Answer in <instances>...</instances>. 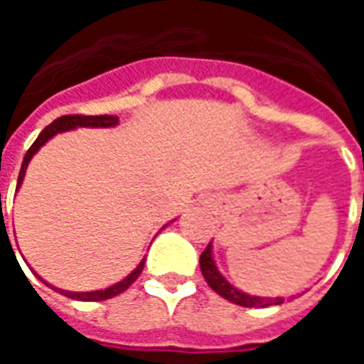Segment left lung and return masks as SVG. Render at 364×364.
Listing matches in <instances>:
<instances>
[{"instance_id":"left-lung-1","label":"left lung","mask_w":364,"mask_h":364,"mask_svg":"<svg viewBox=\"0 0 364 364\" xmlns=\"http://www.w3.org/2000/svg\"><path fill=\"white\" fill-rule=\"evenodd\" d=\"M200 271H203V277L205 281L208 282V287L220 294L222 298H226L230 302H234L237 306H244V308H265V306H277L282 304L284 298H261V296H250L242 290H237L234 284H230L214 265L213 259V244L206 245V250L200 253Z\"/></svg>"}]
</instances>
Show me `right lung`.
I'll return each mask as SVG.
<instances>
[{
	"instance_id": "add662e5",
	"label": "right lung",
	"mask_w": 364,
	"mask_h": 364,
	"mask_svg": "<svg viewBox=\"0 0 364 364\" xmlns=\"http://www.w3.org/2000/svg\"><path fill=\"white\" fill-rule=\"evenodd\" d=\"M114 124H119V117H112V114H99V117H87V114H66V117H60V119H56L54 122H50V124L44 128L41 134H38V138H36L35 142H33V146H31L27 154H25V159H23V164H21L19 179H17V189H19L21 183H23V177H25V171H27V166H28V161H31V158L35 156L36 151L41 150V146H44V144L50 140L52 136H56L58 132L72 130V128H77V127L109 128V127H114ZM142 269H144V261H140V265H138L132 273L128 274L127 279H122V281L117 282V284H112V287H109V289L93 290V292H70V290L56 289V287H52V284H48V282H46V284L68 298L83 300V302H97V300H109V298L117 296V294H120V292H124V290H127L128 287H130V284L140 277Z\"/></svg>"
}]
</instances>
